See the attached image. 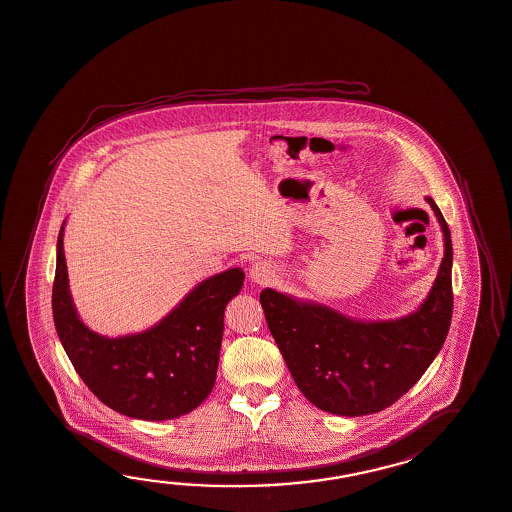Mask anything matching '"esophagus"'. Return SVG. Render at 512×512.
I'll return each mask as SVG.
<instances>
[{"mask_svg": "<svg viewBox=\"0 0 512 512\" xmlns=\"http://www.w3.org/2000/svg\"><path fill=\"white\" fill-rule=\"evenodd\" d=\"M250 280L258 286H269L273 284L274 278H276V271H274L273 265L265 260H258V262L252 263V267L249 269Z\"/></svg>", "mask_w": 512, "mask_h": 512, "instance_id": "34e87169", "label": "esophagus"}]
</instances>
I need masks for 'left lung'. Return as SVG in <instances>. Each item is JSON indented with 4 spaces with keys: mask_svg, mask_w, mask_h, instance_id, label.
Listing matches in <instances>:
<instances>
[{
    "mask_svg": "<svg viewBox=\"0 0 512 512\" xmlns=\"http://www.w3.org/2000/svg\"><path fill=\"white\" fill-rule=\"evenodd\" d=\"M426 201L444 234V258L415 313L396 321H357L271 287L260 293L267 326L300 393L326 413L383 411L422 378L446 341L453 311L452 236L439 206L431 197Z\"/></svg>",
    "mask_w": 512,
    "mask_h": 512,
    "instance_id": "left-lung-1",
    "label": "left lung"
}]
</instances>
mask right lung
Wrapping results in <instances>:
<instances>
[{
	"instance_id": "add662e5",
	"label": "right lung",
	"mask_w": 512,
	"mask_h": 512,
	"mask_svg": "<svg viewBox=\"0 0 512 512\" xmlns=\"http://www.w3.org/2000/svg\"><path fill=\"white\" fill-rule=\"evenodd\" d=\"M62 238L64 223L57 239L53 321L86 387L110 409L140 420H171L203 404L217 376L226 304L241 291L245 273L236 267L214 274L149 330L110 339L77 315Z\"/></svg>"
}]
</instances>
